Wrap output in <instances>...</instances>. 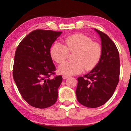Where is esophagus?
Returning a JSON list of instances; mask_svg holds the SVG:
<instances>
[{
  "label": "esophagus",
  "instance_id": "34e87169",
  "mask_svg": "<svg viewBox=\"0 0 131 131\" xmlns=\"http://www.w3.org/2000/svg\"><path fill=\"white\" fill-rule=\"evenodd\" d=\"M69 76H67V75H62V79H66L69 78Z\"/></svg>",
  "mask_w": 131,
  "mask_h": 131
}]
</instances>
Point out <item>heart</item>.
<instances>
[{
  "instance_id": "heart-1",
  "label": "heart",
  "mask_w": 131,
  "mask_h": 131,
  "mask_svg": "<svg viewBox=\"0 0 131 131\" xmlns=\"http://www.w3.org/2000/svg\"><path fill=\"white\" fill-rule=\"evenodd\" d=\"M101 47L98 42L82 34L71 35L64 39L63 45L56 43L52 46L51 58L57 63L66 60L68 52H75L72 62H65L59 66L58 71L62 74H79L85 69H92L98 64L101 55Z\"/></svg>"
}]
</instances>
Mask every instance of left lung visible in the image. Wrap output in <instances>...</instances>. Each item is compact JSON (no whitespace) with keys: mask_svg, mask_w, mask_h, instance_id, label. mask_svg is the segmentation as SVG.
I'll use <instances>...</instances> for the list:
<instances>
[{"mask_svg":"<svg viewBox=\"0 0 131 131\" xmlns=\"http://www.w3.org/2000/svg\"><path fill=\"white\" fill-rule=\"evenodd\" d=\"M101 38V55L95 67L83 77L78 78L77 100L81 104L96 108L110 100L119 80V53L107 35L94 28Z\"/></svg>","mask_w":131,"mask_h":131,"instance_id":"1","label":"left lung"}]
</instances>
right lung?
Returning a JSON list of instances; mask_svg holds the SVG:
<instances>
[{"mask_svg":"<svg viewBox=\"0 0 131 131\" xmlns=\"http://www.w3.org/2000/svg\"><path fill=\"white\" fill-rule=\"evenodd\" d=\"M62 31L36 30L23 39L16 50L13 78L25 101L36 108L54 104L61 76L50 79L55 67L50 49Z\"/></svg>","mask_w":131,"mask_h":131,"instance_id":"1","label":"right lung"}]
</instances>
